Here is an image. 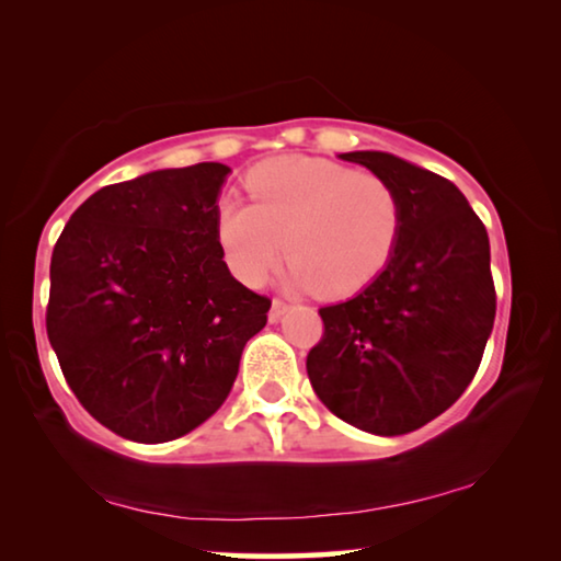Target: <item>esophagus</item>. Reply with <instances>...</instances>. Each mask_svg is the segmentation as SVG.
I'll return each mask as SVG.
<instances>
[{
    "instance_id": "1",
    "label": "esophagus",
    "mask_w": 561,
    "mask_h": 561,
    "mask_svg": "<svg viewBox=\"0 0 561 561\" xmlns=\"http://www.w3.org/2000/svg\"><path fill=\"white\" fill-rule=\"evenodd\" d=\"M287 309H289L287 301L274 299V301H272V309H270V322H279V319H282L284 314H287Z\"/></svg>"
}]
</instances>
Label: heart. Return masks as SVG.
<instances>
[{"label":"heart","instance_id":"obj_1","mask_svg":"<svg viewBox=\"0 0 561 561\" xmlns=\"http://www.w3.org/2000/svg\"><path fill=\"white\" fill-rule=\"evenodd\" d=\"M252 204L221 197L215 234L239 282L260 287L287 249L284 282L327 297L375 282L402 234V202L377 174L314 157H282L247 176Z\"/></svg>","mask_w":561,"mask_h":561}]
</instances>
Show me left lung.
<instances>
[{"instance_id":"8db88e82","label":"left lung","mask_w":561,"mask_h":561,"mask_svg":"<svg viewBox=\"0 0 561 561\" xmlns=\"http://www.w3.org/2000/svg\"><path fill=\"white\" fill-rule=\"evenodd\" d=\"M392 184L402 234L392 262L357 297L319 309L324 334L307 375L329 412L397 437L432 422L474 379L494 327L489 237L444 176L387 152H346Z\"/></svg>"}]
</instances>
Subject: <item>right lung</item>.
<instances>
[{
    "mask_svg": "<svg viewBox=\"0 0 561 561\" xmlns=\"http://www.w3.org/2000/svg\"><path fill=\"white\" fill-rule=\"evenodd\" d=\"M227 164L157 169L102 186L59 234L47 336L75 397L124 439L207 422L272 301L239 284L215 234Z\"/></svg>",
    "mask_w": 561,
    "mask_h": 561,
    "instance_id": "obj_1",
    "label": "right lung"
}]
</instances>
